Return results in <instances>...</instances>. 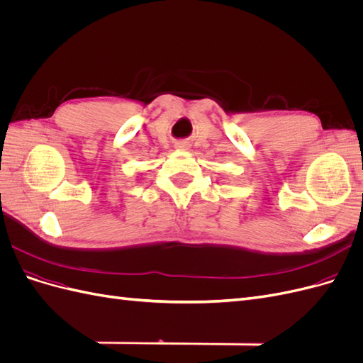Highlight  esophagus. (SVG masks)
Segmentation results:
<instances>
[{
    "instance_id": "1",
    "label": "esophagus",
    "mask_w": 363,
    "mask_h": 363,
    "mask_svg": "<svg viewBox=\"0 0 363 363\" xmlns=\"http://www.w3.org/2000/svg\"><path fill=\"white\" fill-rule=\"evenodd\" d=\"M175 148H179V150H188L189 148V144L188 142H177V144H175Z\"/></svg>"
}]
</instances>
